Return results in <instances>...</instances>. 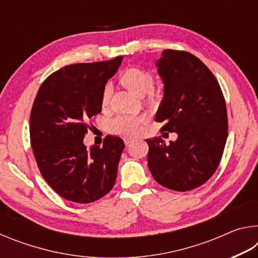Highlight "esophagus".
Masks as SVG:
<instances>
[{
  "mask_svg": "<svg viewBox=\"0 0 258 258\" xmlns=\"http://www.w3.org/2000/svg\"><path fill=\"white\" fill-rule=\"evenodd\" d=\"M133 142H134V140H133V139H127V140H126V141H125L126 146H131V145H132Z\"/></svg>",
  "mask_w": 258,
  "mask_h": 258,
  "instance_id": "34e87169",
  "label": "esophagus"
}]
</instances>
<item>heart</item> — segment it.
<instances>
[{
    "label": "heart",
    "instance_id": "heart-1",
    "mask_svg": "<svg viewBox=\"0 0 258 258\" xmlns=\"http://www.w3.org/2000/svg\"><path fill=\"white\" fill-rule=\"evenodd\" d=\"M121 84L127 87L138 95H145L149 101H157L161 97L160 89L154 87V74L149 69L142 67H130L119 75ZM112 93L111 86L107 84L103 87L101 102L103 106L109 103ZM148 123V117L146 115L137 116H117L109 121V130L110 132L119 135L123 138L135 137L142 132L143 126Z\"/></svg>",
    "mask_w": 258,
    "mask_h": 258
}]
</instances>
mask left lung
<instances>
[{
    "label": "left lung",
    "mask_w": 258,
    "mask_h": 258,
    "mask_svg": "<svg viewBox=\"0 0 258 258\" xmlns=\"http://www.w3.org/2000/svg\"><path fill=\"white\" fill-rule=\"evenodd\" d=\"M156 64L164 98L155 120L164 123L160 132H175L177 139L168 146L160 137L148 139V167L160 185L189 191L212 177L223 155L224 95L206 64L189 52L164 50Z\"/></svg>",
    "instance_id": "8db88e82"
}]
</instances>
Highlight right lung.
Instances as JSON below:
<instances>
[{"mask_svg": "<svg viewBox=\"0 0 258 258\" xmlns=\"http://www.w3.org/2000/svg\"><path fill=\"white\" fill-rule=\"evenodd\" d=\"M123 56L69 64L42 83L30 112L29 134L38 169L61 197L78 204L102 198L112 189L124 150L123 140L108 135L103 146L83 143L89 120L101 112L106 83Z\"/></svg>", "mask_w": 258, "mask_h": 258, "instance_id": "right-lung-1", "label": "right lung"}]
</instances>
